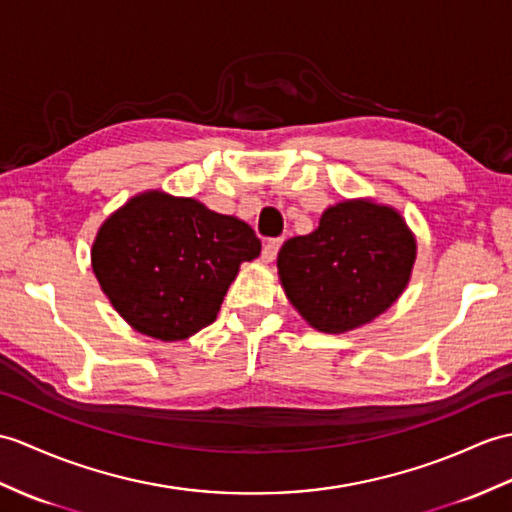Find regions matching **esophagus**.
Returning <instances> with one entry per match:
<instances>
[{"label": "esophagus", "mask_w": 512, "mask_h": 512, "mask_svg": "<svg viewBox=\"0 0 512 512\" xmlns=\"http://www.w3.org/2000/svg\"><path fill=\"white\" fill-rule=\"evenodd\" d=\"M281 242H283L281 237H277V240H268L264 244V251H261V259H264V261H275L279 248H281Z\"/></svg>", "instance_id": "esophagus-1"}]
</instances>
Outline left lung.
Masks as SVG:
<instances>
[{
	"instance_id": "8db88e82",
	"label": "left lung",
	"mask_w": 512,
	"mask_h": 512,
	"mask_svg": "<svg viewBox=\"0 0 512 512\" xmlns=\"http://www.w3.org/2000/svg\"><path fill=\"white\" fill-rule=\"evenodd\" d=\"M417 242L395 209L371 200L329 207L310 235L281 246L285 296L314 329L344 334L371 323L408 285Z\"/></svg>"
}]
</instances>
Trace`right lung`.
I'll return each instance as SVG.
<instances>
[{
  "label": "right lung",
  "mask_w": 512,
  "mask_h": 512,
  "mask_svg": "<svg viewBox=\"0 0 512 512\" xmlns=\"http://www.w3.org/2000/svg\"><path fill=\"white\" fill-rule=\"evenodd\" d=\"M259 251V237L246 222L194 198L148 192L102 224L91 264L128 325L172 342L216 320L240 264Z\"/></svg>",
  "instance_id": "add662e5"
}]
</instances>
